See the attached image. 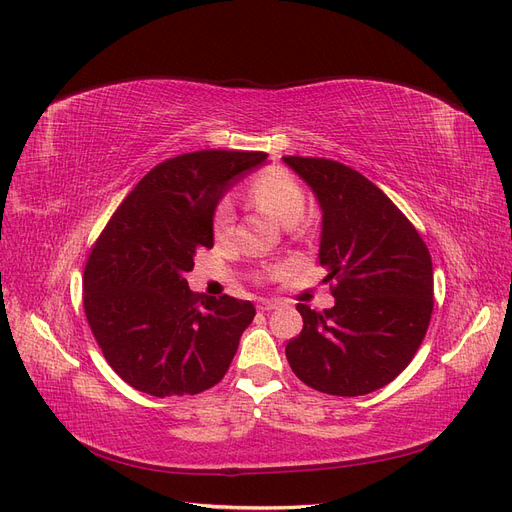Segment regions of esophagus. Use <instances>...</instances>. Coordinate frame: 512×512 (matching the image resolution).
Wrapping results in <instances>:
<instances>
[{"label": "esophagus", "mask_w": 512, "mask_h": 512, "mask_svg": "<svg viewBox=\"0 0 512 512\" xmlns=\"http://www.w3.org/2000/svg\"><path fill=\"white\" fill-rule=\"evenodd\" d=\"M278 306H280L278 301H272V299H263L261 304H259V310H261V312H270V310H276Z\"/></svg>", "instance_id": "1"}]
</instances>
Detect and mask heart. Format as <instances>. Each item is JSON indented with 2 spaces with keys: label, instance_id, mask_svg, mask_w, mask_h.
<instances>
[{
  "label": "heart",
  "instance_id": "obj_1",
  "mask_svg": "<svg viewBox=\"0 0 512 512\" xmlns=\"http://www.w3.org/2000/svg\"><path fill=\"white\" fill-rule=\"evenodd\" d=\"M249 196L259 208L270 213L282 225L297 223L301 217H304V211H306V198H304V192H301L299 183L280 168H270L266 173H261L251 183ZM232 223H234V208L230 202L223 200L219 202L213 215L215 236L223 238L232 230Z\"/></svg>",
  "mask_w": 512,
  "mask_h": 512
}]
</instances>
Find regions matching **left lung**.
<instances>
[{
  "label": "left lung",
  "mask_w": 512,
  "mask_h": 512,
  "mask_svg": "<svg viewBox=\"0 0 512 512\" xmlns=\"http://www.w3.org/2000/svg\"><path fill=\"white\" fill-rule=\"evenodd\" d=\"M318 200V261L335 306L299 304L304 329L287 361L306 386L361 396L390 384L418 352L432 314V261L392 200L356 170L323 158H282Z\"/></svg>",
  "instance_id": "8db88e82"
}]
</instances>
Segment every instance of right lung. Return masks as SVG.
<instances>
[{
  "instance_id": "add662e5",
  "label": "right lung",
  "mask_w": 512,
  "mask_h": 512,
  "mask_svg": "<svg viewBox=\"0 0 512 512\" xmlns=\"http://www.w3.org/2000/svg\"><path fill=\"white\" fill-rule=\"evenodd\" d=\"M268 160L204 149L170 158L118 206L84 270V310L107 363L126 384L166 399L223 380L255 306L194 295L185 274L213 246L221 198Z\"/></svg>"
}]
</instances>
